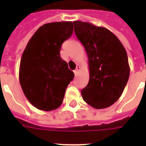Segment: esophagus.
<instances>
[{
    "label": "esophagus",
    "instance_id": "obj_1",
    "mask_svg": "<svg viewBox=\"0 0 146 146\" xmlns=\"http://www.w3.org/2000/svg\"><path fill=\"white\" fill-rule=\"evenodd\" d=\"M80 69V66H76V69H74V73L75 75L77 74V73L78 72V71H79Z\"/></svg>",
    "mask_w": 146,
    "mask_h": 146
}]
</instances>
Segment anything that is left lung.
Segmentation results:
<instances>
[{
	"mask_svg": "<svg viewBox=\"0 0 146 146\" xmlns=\"http://www.w3.org/2000/svg\"><path fill=\"white\" fill-rule=\"evenodd\" d=\"M73 24L88 59L90 77L81 91L82 99L96 109L108 108L119 99L128 82L130 68L126 50L104 27L82 21Z\"/></svg>",
	"mask_w": 146,
	"mask_h": 146,
	"instance_id": "obj_1",
	"label": "left lung"
}]
</instances>
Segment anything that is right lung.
I'll return each instance as SVG.
<instances>
[{
	"mask_svg": "<svg viewBox=\"0 0 146 146\" xmlns=\"http://www.w3.org/2000/svg\"><path fill=\"white\" fill-rule=\"evenodd\" d=\"M73 33L72 22L44 24L29 40L21 58L20 83L30 103L41 110L58 108L74 77L60 58L63 42Z\"/></svg>",
	"mask_w": 146,
	"mask_h": 146,
	"instance_id": "add662e5",
	"label": "right lung"
}]
</instances>
